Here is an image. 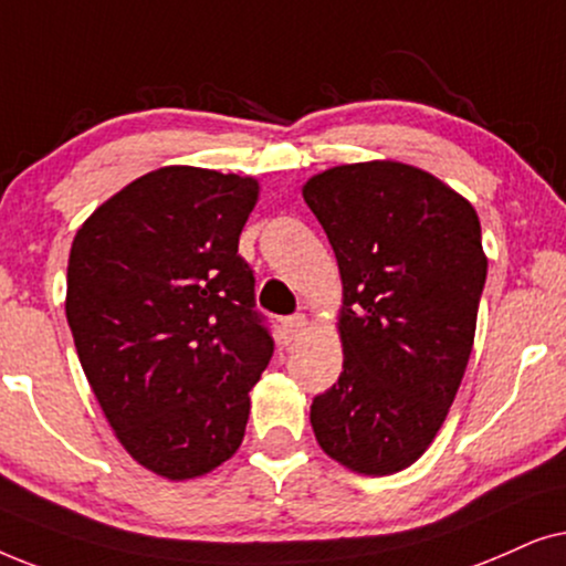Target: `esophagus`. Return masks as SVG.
Listing matches in <instances>:
<instances>
[{
    "instance_id": "1",
    "label": "esophagus",
    "mask_w": 566,
    "mask_h": 566,
    "mask_svg": "<svg viewBox=\"0 0 566 566\" xmlns=\"http://www.w3.org/2000/svg\"><path fill=\"white\" fill-rule=\"evenodd\" d=\"M305 326H307V318L303 313L290 315V318L282 321V328H284V334H287V338H297L305 331Z\"/></svg>"
}]
</instances>
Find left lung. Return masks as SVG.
Segmentation results:
<instances>
[{"instance_id":"obj_1","label":"left lung","mask_w":566,"mask_h":566,"mask_svg":"<svg viewBox=\"0 0 566 566\" xmlns=\"http://www.w3.org/2000/svg\"><path fill=\"white\" fill-rule=\"evenodd\" d=\"M344 284V373L311 406L318 446L386 476L434 440L469 365L486 282L463 196L403 163L338 165L303 188Z\"/></svg>"}]
</instances>
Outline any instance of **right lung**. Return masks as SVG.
Masks as SVG:
<instances>
[{
	"label": "right lung",
	"instance_id": "add662e5",
	"mask_svg": "<svg viewBox=\"0 0 566 566\" xmlns=\"http://www.w3.org/2000/svg\"><path fill=\"white\" fill-rule=\"evenodd\" d=\"M259 184L170 165L97 207L74 235L66 321L80 365L134 461L205 476L243 442L274 338L238 240Z\"/></svg>",
	"mask_w": 566,
	"mask_h": 566
}]
</instances>
